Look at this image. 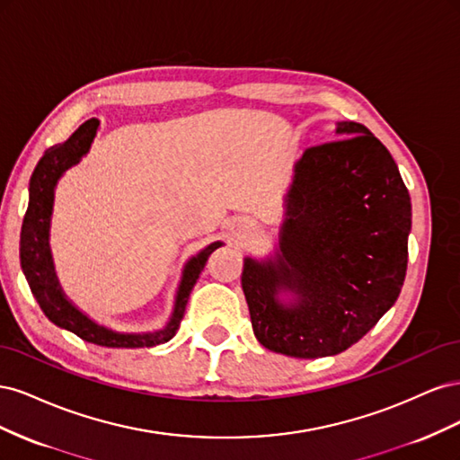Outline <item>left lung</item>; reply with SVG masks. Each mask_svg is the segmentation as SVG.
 I'll return each mask as SVG.
<instances>
[{
    "instance_id": "8db88e82",
    "label": "left lung",
    "mask_w": 460,
    "mask_h": 460,
    "mask_svg": "<svg viewBox=\"0 0 460 460\" xmlns=\"http://www.w3.org/2000/svg\"><path fill=\"white\" fill-rule=\"evenodd\" d=\"M336 134L296 163L276 257L243 261L255 338L288 357L349 349L405 282L411 198L397 164L363 124L340 122Z\"/></svg>"
}]
</instances>
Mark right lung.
<instances>
[{
  "instance_id": "right-lung-1",
  "label": "right lung",
  "mask_w": 460,
  "mask_h": 460,
  "mask_svg": "<svg viewBox=\"0 0 460 460\" xmlns=\"http://www.w3.org/2000/svg\"><path fill=\"white\" fill-rule=\"evenodd\" d=\"M97 127H100V120L97 119L86 120L66 142L49 147L44 153V157L38 161L31 178V201L29 208H26L21 230V267L26 280H29L32 296L36 297L40 309L44 311V314L55 326L65 328L76 333V336L84 341L102 347H127V349L153 347L169 341L180 328L191 289L196 286L208 255H211L217 247H220L222 242L207 245L203 252H199L196 257H191L186 262L182 280H180L176 291L174 311L163 330L147 333H120L95 324L92 318L78 311L75 305L66 299L59 286L58 276H55L49 252V220L58 180L63 176L65 171L76 164L82 159V155H86L93 142Z\"/></svg>"
}]
</instances>
